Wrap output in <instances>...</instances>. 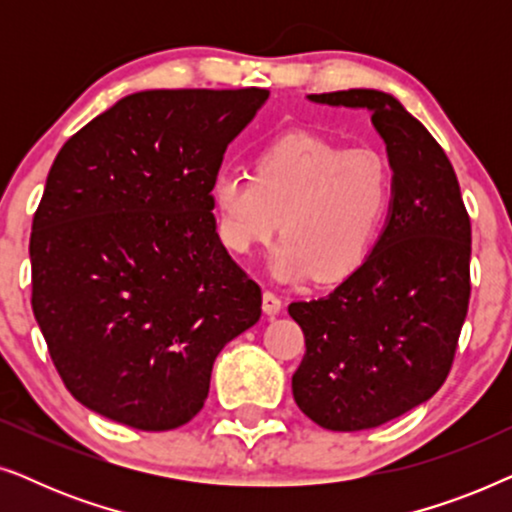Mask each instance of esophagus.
I'll return each mask as SVG.
<instances>
[{
  "label": "esophagus",
  "instance_id": "1",
  "mask_svg": "<svg viewBox=\"0 0 512 512\" xmlns=\"http://www.w3.org/2000/svg\"><path fill=\"white\" fill-rule=\"evenodd\" d=\"M282 298L277 296V293L272 291H263V310L265 314H270V317H275V314L282 312Z\"/></svg>",
  "mask_w": 512,
  "mask_h": 512
}]
</instances>
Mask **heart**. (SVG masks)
Wrapping results in <instances>:
<instances>
[{"mask_svg":"<svg viewBox=\"0 0 512 512\" xmlns=\"http://www.w3.org/2000/svg\"><path fill=\"white\" fill-rule=\"evenodd\" d=\"M394 198L389 160L373 149H347L314 132L272 139L254 174L223 167L212 205L223 247L249 254L277 233L272 277L317 282L347 277L373 249Z\"/></svg>","mask_w":512,"mask_h":512,"instance_id":"b5f03b06","label":"heart"}]
</instances>
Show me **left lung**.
Listing matches in <instances>:
<instances>
[{"mask_svg":"<svg viewBox=\"0 0 512 512\" xmlns=\"http://www.w3.org/2000/svg\"><path fill=\"white\" fill-rule=\"evenodd\" d=\"M310 100L373 114L394 200L373 254L326 298L289 305L305 335L293 398L324 429H375L450 375L471 298V219L443 146L401 102L368 88Z\"/></svg>","mask_w":512,"mask_h":512,"instance_id":"left-lung-1","label":"left lung"}]
</instances>
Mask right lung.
Here are the masks:
<instances>
[{
    "label": "right lung",
    "mask_w": 512,
    "mask_h": 512,
    "mask_svg": "<svg viewBox=\"0 0 512 512\" xmlns=\"http://www.w3.org/2000/svg\"><path fill=\"white\" fill-rule=\"evenodd\" d=\"M265 88L144 90L62 146L30 235L32 310L76 401L139 431L198 415L261 286L212 214L223 153Z\"/></svg>",
    "instance_id": "right-lung-1"
}]
</instances>
